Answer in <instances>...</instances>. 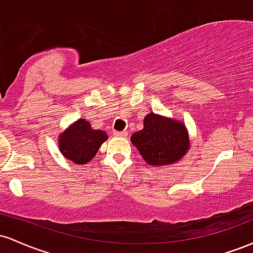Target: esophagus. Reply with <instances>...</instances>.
<instances>
[{"label":"esophagus","mask_w":253,"mask_h":253,"mask_svg":"<svg viewBox=\"0 0 253 253\" xmlns=\"http://www.w3.org/2000/svg\"><path fill=\"white\" fill-rule=\"evenodd\" d=\"M113 135L117 137H126L127 131H113Z\"/></svg>","instance_id":"obj_1"}]
</instances>
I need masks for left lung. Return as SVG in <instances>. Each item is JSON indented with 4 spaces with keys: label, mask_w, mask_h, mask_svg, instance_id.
Returning a JSON list of instances; mask_svg holds the SVG:
<instances>
[{
    "label": "left lung",
    "mask_w": 253,
    "mask_h": 253,
    "mask_svg": "<svg viewBox=\"0 0 253 253\" xmlns=\"http://www.w3.org/2000/svg\"><path fill=\"white\" fill-rule=\"evenodd\" d=\"M130 141L152 166L177 163L190 146L188 130L181 122L153 112L144 117L143 129L136 131Z\"/></svg>",
    "instance_id": "1"
}]
</instances>
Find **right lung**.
Listing matches in <instances>:
<instances>
[{
  "label": "right lung",
  "instance_id": "add662e5",
  "mask_svg": "<svg viewBox=\"0 0 253 253\" xmlns=\"http://www.w3.org/2000/svg\"><path fill=\"white\" fill-rule=\"evenodd\" d=\"M106 140V132L92 129L89 122L82 118L59 135L58 147L68 160L84 165L95 157L99 147Z\"/></svg>",
  "mask_w": 253,
  "mask_h": 253
}]
</instances>
